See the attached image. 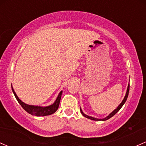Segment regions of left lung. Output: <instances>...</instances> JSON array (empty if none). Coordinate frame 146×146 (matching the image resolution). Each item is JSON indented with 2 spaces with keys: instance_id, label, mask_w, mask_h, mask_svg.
<instances>
[{
  "instance_id": "obj_1",
  "label": "left lung",
  "mask_w": 146,
  "mask_h": 146,
  "mask_svg": "<svg viewBox=\"0 0 146 146\" xmlns=\"http://www.w3.org/2000/svg\"><path fill=\"white\" fill-rule=\"evenodd\" d=\"M129 85H128V87H127V92H126V94H125V98H124V99H123V100H122V102H121V104H119V106H118L117 107V108H116V109H115L114 110H113V112H112L111 113H110V114L109 115L107 116L106 117L104 118V119H97V118H95V117H91V116H88V115H85V113H84L83 112H82V110H81V108H80V112H81V113H82V115L84 116V117H85L88 118V119H92V120H96V121H105V120H107V119H110V117H113V115H115L116 113H117V112L119 111V110H120V108H122V106H123L124 104H125V103L126 102V101H127V97H128V95H129Z\"/></svg>"
}]
</instances>
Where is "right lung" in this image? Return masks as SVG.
Here are the masks:
<instances>
[{
    "label": "right lung",
    "instance_id": "right-lung-1",
    "mask_svg": "<svg viewBox=\"0 0 146 146\" xmlns=\"http://www.w3.org/2000/svg\"><path fill=\"white\" fill-rule=\"evenodd\" d=\"M12 92H13L14 94H15V98L17 99L19 104H20L23 108L29 113V114H31L35 116H46V115H50L53 114L59 108V103H60L61 97V94H62V91L60 92V93L58 95L57 98H56V101H54L53 104L52 105L48 106L42 107V106H32V105H28L21 101L17 95L16 94L15 92L14 91L13 88L12 87Z\"/></svg>",
    "mask_w": 146,
    "mask_h": 146
}]
</instances>
